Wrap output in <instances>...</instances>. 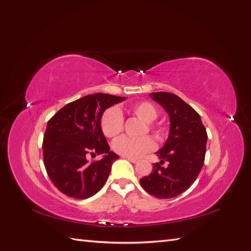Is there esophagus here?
Masks as SVG:
<instances>
[{
	"label": "esophagus",
	"mask_w": 251,
	"mask_h": 251,
	"mask_svg": "<svg viewBox=\"0 0 251 251\" xmlns=\"http://www.w3.org/2000/svg\"><path fill=\"white\" fill-rule=\"evenodd\" d=\"M123 158H126V159H127L128 161H131V162H133V163H136L138 161V159H136V158H132V157H126V156H123Z\"/></svg>",
	"instance_id": "34e87169"
}]
</instances>
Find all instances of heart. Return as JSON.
<instances>
[{
    "mask_svg": "<svg viewBox=\"0 0 251 251\" xmlns=\"http://www.w3.org/2000/svg\"><path fill=\"white\" fill-rule=\"evenodd\" d=\"M130 111L144 123H147L149 131L153 134L158 141H163L166 137V130L161 126L155 124L158 117V110L154 103L148 100L136 102L130 107ZM125 119L123 114L117 108H109L105 110L100 118V127L103 135L108 138H115L124 131ZM146 128V131H148ZM156 147L155 141L150 136L133 139L124 136L113 142V150L117 154L126 157H140Z\"/></svg>",
    "mask_w": 251,
    "mask_h": 251,
    "instance_id": "obj_1",
    "label": "heart"
}]
</instances>
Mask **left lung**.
<instances>
[{
    "label": "left lung",
    "mask_w": 251,
    "mask_h": 251,
    "mask_svg": "<svg viewBox=\"0 0 251 251\" xmlns=\"http://www.w3.org/2000/svg\"><path fill=\"white\" fill-rule=\"evenodd\" d=\"M150 96L169 113L171 128L164 147L156 153L161 161L140 179V184L156 198L170 199L187 191L200 174L207 133L199 114L176 94L156 92ZM165 162L168 167L163 166Z\"/></svg>",
    "instance_id": "left-lung-1"
}]
</instances>
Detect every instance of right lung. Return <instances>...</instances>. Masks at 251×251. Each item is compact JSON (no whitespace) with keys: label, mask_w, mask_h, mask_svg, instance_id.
Segmentation results:
<instances>
[{"label":"right lung","mask_w":251,"mask_h":251,"mask_svg":"<svg viewBox=\"0 0 251 251\" xmlns=\"http://www.w3.org/2000/svg\"><path fill=\"white\" fill-rule=\"evenodd\" d=\"M126 97L96 93L66 104L47 124L43 139L45 169L60 193L74 199H87L102 188L112 163L119 158L100 127L103 111ZM105 156L90 161L89 156Z\"/></svg>","instance_id":"obj_1"}]
</instances>
